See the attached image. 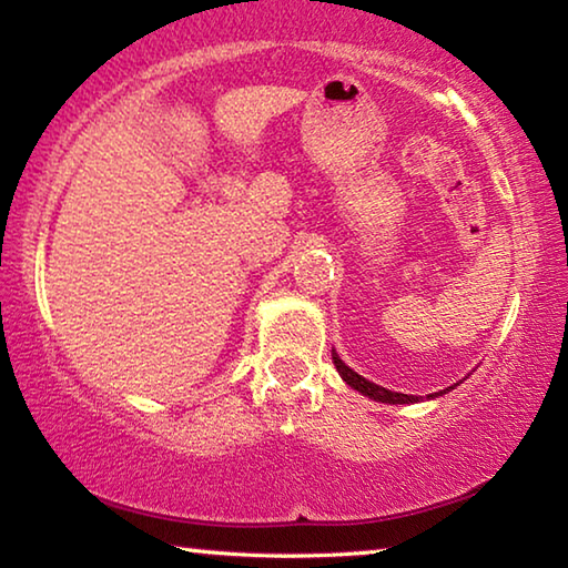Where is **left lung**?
<instances>
[{"instance_id": "8db88e82", "label": "left lung", "mask_w": 568, "mask_h": 568, "mask_svg": "<svg viewBox=\"0 0 568 568\" xmlns=\"http://www.w3.org/2000/svg\"><path fill=\"white\" fill-rule=\"evenodd\" d=\"M333 363H335V368H338L341 378L348 383L351 388H355L358 393H363V396H368L373 400H381V403H416L418 400V396H406V393H393V390H386L383 386H376V383L365 381L363 376H358V373L351 371L348 365H345L338 358V353H333ZM450 388H454V386H450ZM446 390H440V393H446ZM436 396H438V393H436ZM430 398H434V396H430Z\"/></svg>"}]
</instances>
